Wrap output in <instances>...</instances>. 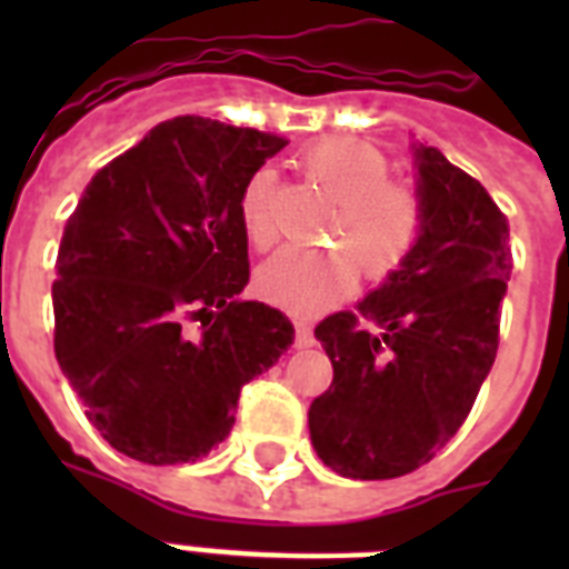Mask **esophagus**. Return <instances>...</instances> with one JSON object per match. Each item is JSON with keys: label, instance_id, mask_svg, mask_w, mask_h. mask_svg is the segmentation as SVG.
<instances>
[{"label": "esophagus", "instance_id": "esophagus-1", "mask_svg": "<svg viewBox=\"0 0 569 569\" xmlns=\"http://www.w3.org/2000/svg\"><path fill=\"white\" fill-rule=\"evenodd\" d=\"M312 342H316V337H312L310 325L307 321H295V346L310 348Z\"/></svg>", "mask_w": 569, "mask_h": 569}]
</instances>
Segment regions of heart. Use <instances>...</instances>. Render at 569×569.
<instances>
[{"label": "heart", "instance_id": "b5f03b06", "mask_svg": "<svg viewBox=\"0 0 569 569\" xmlns=\"http://www.w3.org/2000/svg\"><path fill=\"white\" fill-rule=\"evenodd\" d=\"M301 171L337 203L328 223L337 248L280 250L257 268L253 289L280 310L310 316L355 292L357 264L375 283L396 274L422 239L425 203L410 182L389 180L387 156L357 138L316 141L301 153ZM239 223L250 248L274 244V173L266 168L241 189Z\"/></svg>", "mask_w": 569, "mask_h": 569}]
</instances>
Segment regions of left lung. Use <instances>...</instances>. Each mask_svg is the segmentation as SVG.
<instances>
[{
	"mask_svg": "<svg viewBox=\"0 0 569 569\" xmlns=\"http://www.w3.org/2000/svg\"><path fill=\"white\" fill-rule=\"evenodd\" d=\"M413 150L422 239L357 310L316 328L333 383L310 405L312 449L360 481L407 476L458 433L496 360L511 280L493 197L437 147Z\"/></svg>",
	"mask_w": 569,
	"mask_h": 569,
	"instance_id": "obj_1",
	"label": "left lung"
}]
</instances>
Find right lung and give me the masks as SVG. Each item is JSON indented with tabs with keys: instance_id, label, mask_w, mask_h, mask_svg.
<instances>
[{
	"instance_id": "add662e5",
	"label": "right lung",
	"mask_w": 569,
	"mask_h": 569,
	"mask_svg": "<svg viewBox=\"0 0 569 569\" xmlns=\"http://www.w3.org/2000/svg\"><path fill=\"white\" fill-rule=\"evenodd\" d=\"M286 138L218 120L153 127L93 173L52 283L56 357L111 449L194 463L230 433L241 387L292 346L283 312L241 301L244 182Z\"/></svg>"
}]
</instances>
